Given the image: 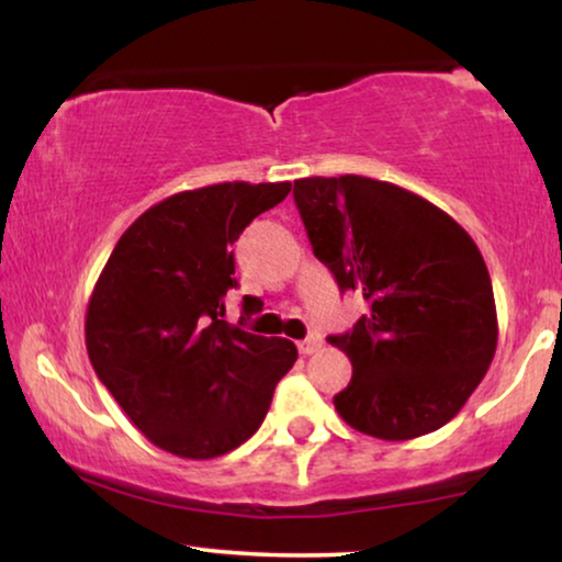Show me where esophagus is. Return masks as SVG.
<instances>
[{
	"label": "esophagus",
	"instance_id": "34e87169",
	"mask_svg": "<svg viewBox=\"0 0 562 562\" xmlns=\"http://www.w3.org/2000/svg\"><path fill=\"white\" fill-rule=\"evenodd\" d=\"M319 348H322V335L317 333H312L306 340L299 342V352H302V356H312V352H317Z\"/></svg>",
	"mask_w": 562,
	"mask_h": 562
}]
</instances>
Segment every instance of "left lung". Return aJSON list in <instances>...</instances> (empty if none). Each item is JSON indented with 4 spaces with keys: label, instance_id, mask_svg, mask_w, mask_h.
Listing matches in <instances>:
<instances>
[{
    "label": "left lung",
    "instance_id": "left-lung-1",
    "mask_svg": "<svg viewBox=\"0 0 562 562\" xmlns=\"http://www.w3.org/2000/svg\"><path fill=\"white\" fill-rule=\"evenodd\" d=\"M294 202L314 256L368 302L352 333L329 337L352 363L337 414L394 442L448 425L498 340L479 245L425 196L366 176L296 179Z\"/></svg>",
    "mask_w": 562,
    "mask_h": 562
}]
</instances>
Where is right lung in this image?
<instances>
[{
  "label": "right lung",
  "instance_id": "right-lung-1",
  "mask_svg": "<svg viewBox=\"0 0 562 562\" xmlns=\"http://www.w3.org/2000/svg\"><path fill=\"white\" fill-rule=\"evenodd\" d=\"M289 181H225L145 210L114 245L87 306L91 366L133 425L171 456L210 460L263 422L296 345L229 325L233 243Z\"/></svg>",
  "mask_w": 562,
  "mask_h": 562
}]
</instances>
